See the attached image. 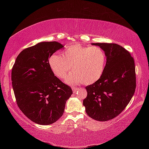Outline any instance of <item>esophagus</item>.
I'll list each match as a JSON object with an SVG mask.
<instances>
[{
    "label": "esophagus",
    "instance_id": "esophagus-1",
    "mask_svg": "<svg viewBox=\"0 0 149 149\" xmlns=\"http://www.w3.org/2000/svg\"><path fill=\"white\" fill-rule=\"evenodd\" d=\"M72 89H73V91H74V93H75V92L77 91V89H79V88L74 87H72Z\"/></svg>",
    "mask_w": 149,
    "mask_h": 149
}]
</instances>
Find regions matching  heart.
<instances>
[{"label":"heart","instance_id":"b5f03b06","mask_svg":"<svg viewBox=\"0 0 149 149\" xmlns=\"http://www.w3.org/2000/svg\"><path fill=\"white\" fill-rule=\"evenodd\" d=\"M107 63V54L101 47L79 44L70 45L61 55L53 54L49 59L50 70L60 79H64L72 66L74 71L65 80L69 85L94 84L102 77Z\"/></svg>","mask_w":149,"mask_h":149}]
</instances>
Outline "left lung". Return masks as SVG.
Listing matches in <instances>:
<instances>
[{
    "mask_svg": "<svg viewBox=\"0 0 149 149\" xmlns=\"http://www.w3.org/2000/svg\"><path fill=\"white\" fill-rule=\"evenodd\" d=\"M101 47L107 56L102 77L85 87L83 101L87 115L101 122L118 116L129 104L136 88L133 58L127 50L115 43H92Z\"/></svg>",
    "mask_w": 149,
    "mask_h": 149,
    "instance_id": "1",
    "label": "left lung"
}]
</instances>
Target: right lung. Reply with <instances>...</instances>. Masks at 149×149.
Masks as SVG:
<instances>
[{"label": "right lung", "instance_id": "add662e5", "mask_svg": "<svg viewBox=\"0 0 149 149\" xmlns=\"http://www.w3.org/2000/svg\"><path fill=\"white\" fill-rule=\"evenodd\" d=\"M63 45L41 42L24 49L12 70V84L19 108L32 122L50 125L63 115L65 102L73 93L52 72L49 59Z\"/></svg>", "mask_w": 149, "mask_h": 149}]
</instances>
